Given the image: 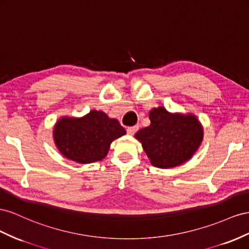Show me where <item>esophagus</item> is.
Masks as SVG:
<instances>
[{
    "instance_id": "34e87169",
    "label": "esophagus",
    "mask_w": 249,
    "mask_h": 249,
    "mask_svg": "<svg viewBox=\"0 0 249 249\" xmlns=\"http://www.w3.org/2000/svg\"><path fill=\"white\" fill-rule=\"evenodd\" d=\"M127 133H129V134H131V136H132V134H134V133H136L138 130H139V126H131V127H127Z\"/></svg>"
}]
</instances>
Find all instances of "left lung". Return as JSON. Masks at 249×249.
Instances as JSON below:
<instances>
[{"mask_svg": "<svg viewBox=\"0 0 249 249\" xmlns=\"http://www.w3.org/2000/svg\"><path fill=\"white\" fill-rule=\"evenodd\" d=\"M151 124L136 133L151 164L171 168L187 161L202 141L201 125L192 115H172L162 106L149 112Z\"/></svg>", "mask_w": 249, "mask_h": 249, "instance_id": "left-lung-1", "label": "left lung"}]
</instances>
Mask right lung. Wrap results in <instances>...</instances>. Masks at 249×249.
<instances>
[{"instance_id": "add662e5", "label": "right lung", "mask_w": 249, "mask_h": 249, "mask_svg": "<svg viewBox=\"0 0 249 249\" xmlns=\"http://www.w3.org/2000/svg\"><path fill=\"white\" fill-rule=\"evenodd\" d=\"M125 133L118 120L109 119L103 111L91 110L80 119H60L53 136L56 146L67 159L89 164L102 160L111 142Z\"/></svg>"}]
</instances>
